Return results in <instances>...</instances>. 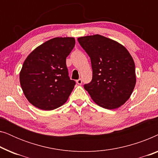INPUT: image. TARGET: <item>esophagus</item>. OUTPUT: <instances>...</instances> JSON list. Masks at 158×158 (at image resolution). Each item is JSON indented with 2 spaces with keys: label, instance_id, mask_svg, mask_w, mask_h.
<instances>
[{
  "label": "esophagus",
  "instance_id": "obj_1",
  "mask_svg": "<svg viewBox=\"0 0 158 158\" xmlns=\"http://www.w3.org/2000/svg\"><path fill=\"white\" fill-rule=\"evenodd\" d=\"M76 83L78 84V85H81V84H82V80L81 78H79L78 80H77V81H76Z\"/></svg>",
  "mask_w": 158,
  "mask_h": 158
}]
</instances>
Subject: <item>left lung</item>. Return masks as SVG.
<instances>
[{
	"mask_svg": "<svg viewBox=\"0 0 158 158\" xmlns=\"http://www.w3.org/2000/svg\"><path fill=\"white\" fill-rule=\"evenodd\" d=\"M77 40L90 57L93 70L92 81L84 88L99 106L106 109L122 106L136 84L132 57L122 44L99 34Z\"/></svg>",
	"mask_w": 158,
	"mask_h": 158,
	"instance_id": "8db88e82",
	"label": "left lung"
}]
</instances>
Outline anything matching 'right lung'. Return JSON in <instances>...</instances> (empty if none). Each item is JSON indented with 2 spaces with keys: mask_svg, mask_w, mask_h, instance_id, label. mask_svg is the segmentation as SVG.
I'll use <instances>...</instances> for the list:
<instances>
[{
  "mask_svg": "<svg viewBox=\"0 0 158 158\" xmlns=\"http://www.w3.org/2000/svg\"><path fill=\"white\" fill-rule=\"evenodd\" d=\"M75 44L73 37L51 39L26 58L19 80L26 98L35 107L51 111L68 101L75 82L69 78L66 57Z\"/></svg>",
  "mask_w": 158,
  "mask_h": 158,
  "instance_id": "obj_1",
  "label": "right lung"
}]
</instances>
